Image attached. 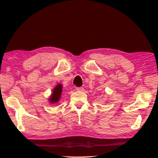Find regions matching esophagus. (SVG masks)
Wrapping results in <instances>:
<instances>
[{
  "instance_id": "1",
  "label": "esophagus",
  "mask_w": 158,
  "mask_h": 158,
  "mask_svg": "<svg viewBox=\"0 0 158 158\" xmlns=\"http://www.w3.org/2000/svg\"><path fill=\"white\" fill-rule=\"evenodd\" d=\"M76 89L77 90V91H83L84 90V89H83V88H81V87H80V88H76Z\"/></svg>"
}]
</instances>
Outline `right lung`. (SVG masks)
<instances>
[{"instance_id": "right-lung-1", "label": "right lung", "mask_w": 158, "mask_h": 158, "mask_svg": "<svg viewBox=\"0 0 158 158\" xmlns=\"http://www.w3.org/2000/svg\"><path fill=\"white\" fill-rule=\"evenodd\" d=\"M62 92V85L61 83H58L52 90L51 96L49 97V102L50 104H56L58 103L60 98Z\"/></svg>"}]
</instances>
